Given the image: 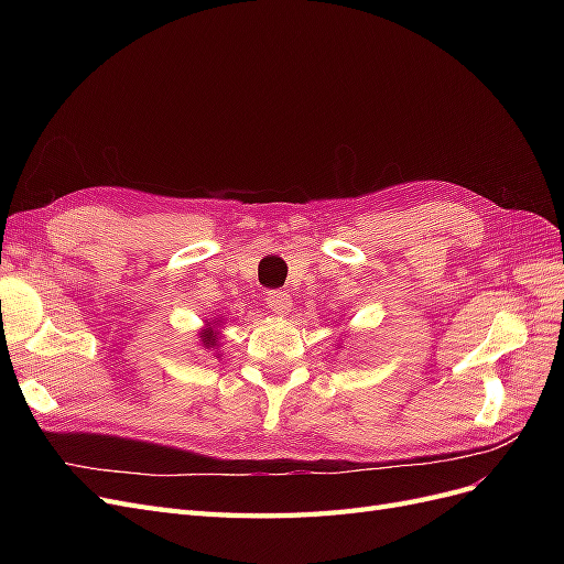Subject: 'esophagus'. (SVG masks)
<instances>
[{
	"mask_svg": "<svg viewBox=\"0 0 564 564\" xmlns=\"http://www.w3.org/2000/svg\"><path fill=\"white\" fill-rule=\"evenodd\" d=\"M265 305L270 313L289 315V311H292V296H289L284 289H272V292L265 294Z\"/></svg>",
	"mask_w": 564,
	"mask_h": 564,
	"instance_id": "esophagus-1",
	"label": "esophagus"
}]
</instances>
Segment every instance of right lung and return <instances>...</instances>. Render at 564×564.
<instances>
[{
    "label": "right lung",
    "mask_w": 564,
    "mask_h": 564,
    "mask_svg": "<svg viewBox=\"0 0 564 564\" xmlns=\"http://www.w3.org/2000/svg\"><path fill=\"white\" fill-rule=\"evenodd\" d=\"M220 322L218 317L216 319H212V322H207V327H204L202 332H199V338H202V346L204 348H216L218 346V329H220Z\"/></svg>",
    "instance_id": "add662e5"
}]
</instances>
